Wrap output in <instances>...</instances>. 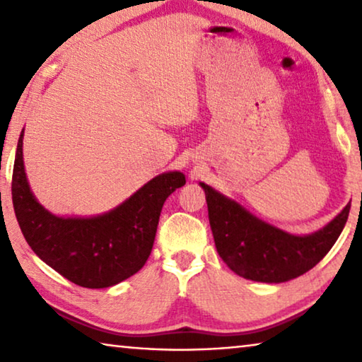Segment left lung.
I'll use <instances>...</instances> for the list:
<instances>
[{
	"mask_svg": "<svg viewBox=\"0 0 362 362\" xmlns=\"http://www.w3.org/2000/svg\"><path fill=\"white\" fill-rule=\"evenodd\" d=\"M199 185L206 192L218 255L236 274L259 283H284L310 272L339 240L351 207L348 204L322 230L296 236L262 222L206 183Z\"/></svg>",
	"mask_w": 362,
	"mask_h": 362,
	"instance_id": "obj_1",
	"label": "left lung"
}]
</instances>
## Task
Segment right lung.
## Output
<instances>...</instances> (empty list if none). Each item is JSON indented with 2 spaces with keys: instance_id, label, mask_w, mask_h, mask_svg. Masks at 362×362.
<instances>
[{
  "instance_id": "right-lung-1",
  "label": "right lung",
  "mask_w": 362,
  "mask_h": 362,
  "mask_svg": "<svg viewBox=\"0 0 362 362\" xmlns=\"http://www.w3.org/2000/svg\"><path fill=\"white\" fill-rule=\"evenodd\" d=\"M22 137L23 131L17 144L11 192L17 222L33 252L64 278L89 289L115 286L136 274L150 257L164 201L175 188L185 185V175H158L103 216L56 217L30 192Z\"/></svg>"
}]
</instances>
